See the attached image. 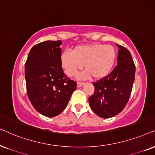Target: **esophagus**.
Listing matches in <instances>:
<instances>
[{
  "label": "esophagus",
  "mask_w": 155,
  "mask_h": 155,
  "mask_svg": "<svg viewBox=\"0 0 155 155\" xmlns=\"http://www.w3.org/2000/svg\"><path fill=\"white\" fill-rule=\"evenodd\" d=\"M84 82H77V87H81L84 85Z\"/></svg>",
  "instance_id": "1"
}]
</instances>
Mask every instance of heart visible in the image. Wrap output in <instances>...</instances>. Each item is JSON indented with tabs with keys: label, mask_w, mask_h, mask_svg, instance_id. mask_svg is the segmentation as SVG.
<instances>
[{
	"label": "heart",
	"mask_w": 155,
	"mask_h": 155,
	"mask_svg": "<svg viewBox=\"0 0 155 155\" xmlns=\"http://www.w3.org/2000/svg\"><path fill=\"white\" fill-rule=\"evenodd\" d=\"M116 57V50L109 45H81L75 47L73 52L64 51L61 64L68 76L75 75L84 64L87 71L80 74L79 78L87 79L91 75L96 79H101L110 73Z\"/></svg>",
	"instance_id": "b5f03b06"
}]
</instances>
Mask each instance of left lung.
<instances>
[{
  "label": "left lung",
  "instance_id": "obj_1",
  "mask_svg": "<svg viewBox=\"0 0 155 155\" xmlns=\"http://www.w3.org/2000/svg\"><path fill=\"white\" fill-rule=\"evenodd\" d=\"M119 47L117 66L107 76L93 82L95 90L89 98V106L101 118H111L124 109L134 81L135 65L130 51Z\"/></svg>",
  "mask_w": 155,
  "mask_h": 155
}]
</instances>
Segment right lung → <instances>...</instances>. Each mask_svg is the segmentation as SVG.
Listing matches in <instances>:
<instances>
[{
    "label": "right lung",
    "instance_id": "1",
    "mask_svg": "<svg viewBox=\"0 0 155 155\" xmlns=\"http://www.w3.org/2000/svg\"><path fill=\"white\" fill-rule=\"evenodd\" d=\"M61 41L35 45L25 64L27 94L34 109L47 117L57 116L67 106L76 82L64 74Z\"/></svg>",
    "mask_w": 155,
    "mask_h": 155
}]
</instances>
